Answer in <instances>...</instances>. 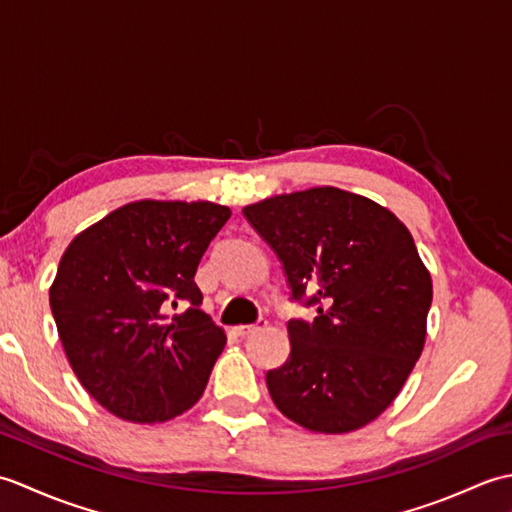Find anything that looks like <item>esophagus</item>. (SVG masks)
<instances>
[{
    "instance_id": "esophagus-1",
    "label": "esophagus",
    "mask_w": 512,
    "mask_h": 512,
    "mask_svg": "<svg viewBox=\"0 0 512 512\" xmlns=\"http://www.w3.org/2000/svg\"><path fill=\"white\" fill-rule=\"evenodd\" d=\"M266 325H268L266 321L259 319V321L253 323V325H237L235 332H237V336H250V334H255V332H259V330H264Z\"/></svg>"
}]
</instances>
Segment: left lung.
Returning a JSON list of instances; mask_svg holds the SVG:
<instances>
[{
  "mask_svg": "<svg viewBox=\"0 0 512 512\" xmlns=\"http://www.w3.org/2000/svg\"><path fill=\"white\" fill-rule=\"evenodd\" d=\"M284 264L292 299L306 290L312 323L288 321L290 356L266 385L303 429L350 433L376 420L409 378L427 339L431 275L398 217L336 187L244 206Z\"/></svg>",
  "mask_w": 512,
  "mask_h": 512,
  "instance_id": "1",
  "label": "left lung"
}]
</instances>
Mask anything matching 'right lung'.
<instances>
[{"instance_id":"obj_1","label":"right lung","mask_w":512,"mask_h":512,"mask_svg":"<svg viewBox=\"0 0 512 512\" xmlns=\"http://www.w3.org/2000/svg\"><path fill=\"white\" fill-rule=\"evenodd\" d=\"M228 217L204 200H138L65 248L52 317L79 383L114 416L167 422L204 394L226 334L193 277Z\"/></svg>"}]
</instances>
